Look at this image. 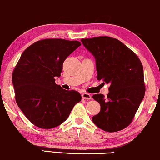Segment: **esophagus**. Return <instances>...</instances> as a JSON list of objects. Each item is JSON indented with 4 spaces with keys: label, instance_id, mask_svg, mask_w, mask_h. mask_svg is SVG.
<instances>
[{
    "label": "esophagus",
    "instance_id": "esophagus-1",
    "mask_svg": "<svg viewBox=\"0 0 160 160\" xmlns=\"http://www.w3.org/2000/svg\"><path fill=\"white\" fill-rule=\"evenodd\" d=\"M82 99H92V96L90 95V94H88V93H86V92L82 94Z\"/></svg>",
    "mask_w": 160,
    "mask_h": 160
}]
</instances>
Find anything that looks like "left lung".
Segmentation results:
<instances>
[{
    "label": "left lung",
    "mask_w": 160,
    "mask_h": 160,
    "mask_svg": "<svg viewBox=\"0 0 160 160\" xmlns=\"http://www.w3.org/2000/svg\"><path fill=\"white\" fill-rule=\"evenodd\" d=\"M81 42L95 58L97 79L110 85L107 98L102 94L92 96L101 106L93 123L107 132L123 130L131 123L145 96L141 62L133 51L112 37L81 39Z\"/></svg>",
    "instance_id": "left-lung-1"
}]
</instances>
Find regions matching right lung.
<instances>
[{"label":"right lung","instance_id":"1","mask_svg":"<svg viewBox=\"0 0 160 160\" xmlns=\"http://www.w3.org/2000/svg\"><path fill=\"white\" fill-rule=\"evenodd\" d=\"M81 43L62 39H42L22 53L12 72L17 104L28 120L39 128L61 125L81 101L80 94L56 85L63 63Z\"/></svg>","mask_w":160,"mask_h":160}]
</instances>
